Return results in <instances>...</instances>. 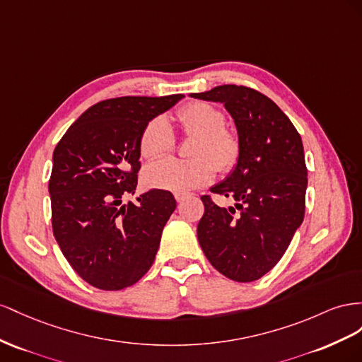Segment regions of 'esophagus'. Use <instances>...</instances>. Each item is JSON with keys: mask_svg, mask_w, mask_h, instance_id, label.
<instances>
[{"mask_svg": "<svg viewBox=\"0 0 362 362\" xmlns=\"http://www.w3.org/2000/svg\"><path fill=\"white\" fill-rule=\"evenodd\" d=\"M174 197H175V200H177L179 203H182L185 199H187V194H180V192H175L174 194Z\"/></svg>", "mask_w": 362, "mask_h": 362, "instance_id": "esophagus-1", "label": "esophagus"}]
</instances>
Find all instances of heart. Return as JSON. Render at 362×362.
I'll return each mask as SVG.
<instances>
[{
    "label": "heart",
    "mask_w": 362,
    "mask_h": 362,
    "mask_svg": "<svg viewBox=\"0 0 362 362\" xmlns=\"http://www.w3.org/2000/svg\"><path fill=\"white\" fill-rule=\"evenodd\" d=\"M175 121L185 135L194 136L189 148L191 159L165 158L147 165L142 173L150 188L188 192L208 185L218 170H230L240 154V142L224 129V113L209 103H191L175 113ZM175 146L174 132L163 117L147 122L139 139L142 158L154 159L170 153Z\"/></svg>",
    "instance_id": "heart-1"
}]
</instances>
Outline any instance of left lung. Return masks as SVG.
<instances>
[{"instance_id":"obj_1","label":"left lung","mask_w":362,"mask_h":362,"mask_svg":"<svg viewBox=\"0 0 362 362\" xmlns=\"http://www.w3.org/2000/svg\"><path fill=\"white\" fill-rule=\"evenodd\" d=\"M191 97L223 103L238 133L240 154L212 192L203 195L197 238L208 261L236 282H253L281 261L305 216L308 171L302 138L274 101L252 88L223 85Z\"/></svg>"}]
</instances>
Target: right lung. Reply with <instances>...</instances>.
I'll list each match as a JSON object with an SVG mask.
<instances>
[{
    "instance_id": "obj_1",
    "label": "right lung",
    "mask_w": 362,
    "mask_h": 362,
    "mask_svg": "<svg viewBox=\"0 0 362 362\" xmlns=\"http://www.w3.org/2000/svg\"><path fill=\"white\" fill-rule=\"evenodd\" d=\"M182 94L100 101L72 124L53 153L51 221L62 253L89 285L118 291L153 265L163 226L175 209L170 191L135 194L139 139L153 118Z\"/></svg>"
}]
</instances>
